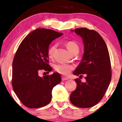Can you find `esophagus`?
Returning a JSON list of instances; mask_svg holds the SVG:
<instances>
[{"label": "esophagus", "mask_w": 122, "mask_h": 122, "mask_svg": "<svg viewBox=\"0 0 122 122\" xmlns=\"http://www.w3.org/2000/svg\"><path fill=\"white\" fill-rule=\"evenodd\" d=\"M68 79V78L66 77H62V81H64V80H67Z\"/></svg>", "instance_id": "obj_1"}]
</instances>
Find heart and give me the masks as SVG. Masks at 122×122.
Instances as JSON below:
<instances>
[{
  "mask_svg": "<svg viewBox=\"0 0 122 122\" xmlns=\"http://www.w3.org/2000/svg\"><path fill=\"white\" fill-rule=\"evenodd\" d=\"M66 45L68 50L71 53H72L75 50H79V46L77 45V44L74 42H73V41L67 42ZM56 48V45H53L48 49V55L50 58H52L54 56V54ZM54 69L56 71L60 73V74H64V75H68L70 73L71 71L73 69V66L72 65L67 64H58L55 65Z\"/></svg>",
  "mask_w": 122,
  "mask_h": 122,
  "instance_id": "heart-1",
  "label": "heart"
}]
</instances>
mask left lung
<instances>
[{
	"label": "left lung",
	"instance_id": "1",
	"mask_svg": "<svg viewBox=\"0 0 122 122\" xmlns=\"http://www.w3.org/2000/svg\"><path fill=\"white\" fill-rule=\"evenodd\" d=\"M82 38L84 54L73 74L82 77L86 81L76 79L77 87L70 100L74 106L89 108L97 104L104 95L112 79L109 52L102 37L96 31L86 28L71 30Z\"/></svg>",
	"mask_w": 122,
	"mask_h": 122
}]
</instances>
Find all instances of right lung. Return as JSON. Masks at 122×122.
I'll use <instances>...</instances> for the list:
<instances>
[{"instance_id": "add662e5", "label": "right lung", "mask_w": 122, "mask_h": 122, "mask_svg": "<svg viewBox=\"0 0 122 122\" xmlns=\"http://www.w3.org/2000/svg\"><path fill=\"white\" fill-rule=\"evenodd\" d=\"M62 35L52 30L37 28L24 39L16 51L12 62V85L16 96L27 107L36 108L48 104L53 87L61 82L60 73L41 77L39 72L52 71L48 64L49 46Z\"/></svg>"}]
</instances>
